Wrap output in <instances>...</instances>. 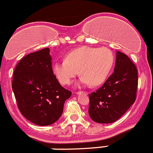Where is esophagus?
Instances as JSON below:
<instances>
[{"label": "esophagus", "instance_id": "34e87169", "mask_svg": "<svg viewBox=\"0 0 153 153\" xmlns=\"http://www.w3.org/2000/svg\"><path fill=\"white\" fill-rule=\"evenodd\" d=\"M81 93H83V91H76V92H75V94H81Z\"/></svg>", "mask_w": 153, "mask_h": 153}]
</instances>
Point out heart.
<instances>
[{
    "label": "heart",
    "instance_id": "heart-1",
    "mask_svg": "<svg viewBox=\"0 0 153 153\" xmlns=\"http://www.w3.org/2000/svg\"><path fill=\"white\" fill-rule=\"evenodd\" d=\"M113 63L114 55L108 48L81 47L70 52L65 60L55 62L53 72L62 85H69L79 72L81 83L97 86L106 79Z\"/></svg>",
    "mask_w": 153,
    "mask_h": 153
}]
</instances>
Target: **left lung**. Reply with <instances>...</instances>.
<instances>
[{"mask_svg":"<svg viewBox=\"0 0 153 153\" xmlns=\"http://www.w3.org/2000/svg\"><path fill=\"white\" fill-rule=\"evenodd\" d=\"M116 55L113 73L102 87L89 94L88 112L97 123L116 122L136 100L137 68L126 54L118 51Z\"/></svg>","mask_w":153,"mask_h":153,"instance_id":"1","label":"left lung"}]
</instances>
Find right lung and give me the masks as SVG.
Returning a JSON list of instances; mask_svg holds the SVG:
<instances>
[{
    "mask_svg": "<svg viewBox=\"0 0 153 153\" xmlns=\"http://www.w3.org/2000/svg\"><path fill=\"white\" fill-rule=\"evenodd\" d=\"M48 48L25 56L14 70L12 89L19 110L26 119L46 126L60 118L72 92L58 82Z\"/></svg>",
    "mask_w": 153,
    "mask_h": 153,
    "instance_id": "add662e5",
    "label": "right lung"
}]
</instances>
